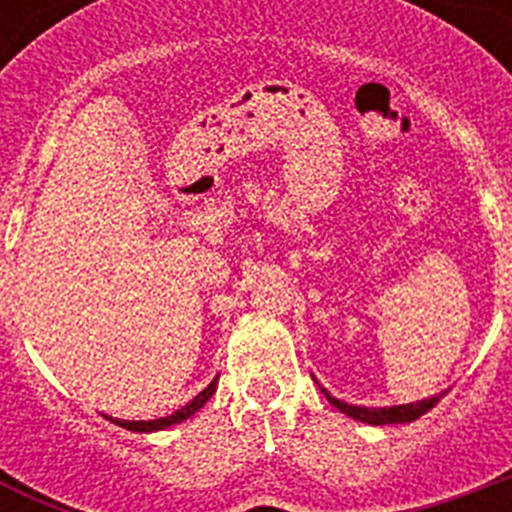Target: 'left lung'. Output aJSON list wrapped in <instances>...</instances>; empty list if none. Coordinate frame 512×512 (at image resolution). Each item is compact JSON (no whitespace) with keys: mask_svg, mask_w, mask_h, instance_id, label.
Wrapping results in <instances>:
<instances>
[{"mask_svg":"<svg viewBox=\"0 0 512 512\" xmlns=\"http://www.w3.org/2000/svg\"><path fill=\"white\" fill-rule=\"evenodd\" d=\"M320 392L328 397V402L333 405V408H338L343 415H348V418L361 420V423H369V425H390V423H413V420H418L420 415H425L431 408H436L438 402H441V397H446V392L449 390L438 392V395H433V397H425V400L408 402V405H390V408L348 405V402L338 400V397H330L325 387H320Z\"/></svg>","mask_w":512,"mask_h":512,"instance_id":"obj_1","label":"left lung"}]
</instances>
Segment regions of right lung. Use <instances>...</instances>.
Listing matches in <instances>:
<instances>
[{
  "label": "right lung",
  "instance_id": "add662e5",
  "mask_svg": "<svg viewBox=\"0 0 512 512\" xmlns=\"http://www.w3.org/2000/svg\"><path fill=\"white\" fill-rule=\"evenodd\" d=\"M217 379H220V374H217V377L212 379L210 384H207V387L200 392V395L192 397V400H189L187 405H182V408L174 410V413H171V415H164V418H153V420H120V418H110V415H104V418L110 420V423L120 425V428H125V431H133V433H156V431H166V428H171V425L184 423V420L192 418L194 413H200V408H205V402L210 400L212 395H215Z\"/></svg>",
  "mask_w": 512,
  "mask_h": 512
}]
</instances>
